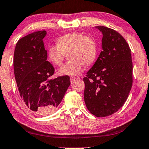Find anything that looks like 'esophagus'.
Masks as SVG:
<instances>
[{"label":"esophagus","instance_id":"obj_1","mask_svg":"<svg viewBox=\"0 0 149 149\" xmlns=\"http://www.w3.org/2000/svg\"><path fill=\"white\" fill-rule=\"evenodd\" d=\"M75 77H70L71 83H73V82H74V81H75Z\"/></svg>","mask_w":149,"mask_h":149}]
</instances>
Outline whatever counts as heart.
Instances as JSON below:
<instances>
[{
	"instance_id": "obj_1",
	"label": "heart",
	"mask_w": 149,
	"mask_h": 149,
	"mask_svg": "<svg viewBox=\"0 0 149 149\" xmlns=\"http://www.w3.org/2000/svg\"><path fill=\"white\" fill-rule=\"evenodd\" d=\"M68 61L58 70L61 75H75L81 72L83 65L88 66L95 61L97 43L94 37L80 32H73L61 35L57 39V45L47 47V57L53 65H61L65 53Z\"/></svg>"
}]
</instances>
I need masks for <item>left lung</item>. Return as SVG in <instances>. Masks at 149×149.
<instances>
[{"label": "left lung", "mask_w": 149, "mask_h": 149, "mask_svg": "<svg viewBox=\"0 0 149 149\" xmlns=\"http://www.w3.org/2000/svg\"><path fill=\"white\" fill-rule=\"evenodd\" d=\"M102 51L83 79L86 107L97 117L110 116L124 105L132 86L131 51L116 31L97 26Z\"/></svg>", "instance_id": "obj_1"}]
</instances>
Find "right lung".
Returning a JSON list of instances; mask_svg holds the SVG:
<instances>
[{
    "label": "right lung",
    "mask_w": 149,
    "mask_h": 149,
    "mask_svg": "<svg viewBox=\"0 0 149 149\" xmlns=\"http://www.w3.org/2000/svg\"><path fill=\"white\" fill-rule=\"evenodd\" d=\"M45 31H35L20 39L14 52L13 67L19 94L26 107L39 115L57 109L70 85L68 75L51 79L55 68L47 61L43 39Z\"/></svg>",
    "instance_id": "add662e5"
}]
</instances>
